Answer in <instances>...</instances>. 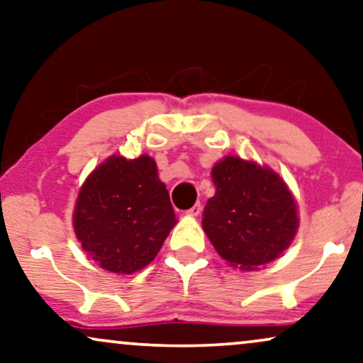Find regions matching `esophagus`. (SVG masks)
Segmentation results:
<instances>
[{
  "label": "esophagus",
  "mask_w": 363,
  "mask_h": 363,
  "mask_svg": "<svg viewBox=\"0 0 363 363\" xmlns=\"http://www.w3.org/2000/svg\"><path fill=\"white\" fill-rule=\"evenodd\" d=\"M201 210H203V206L201 203H195L191 206L190 210H186V215H191V216H199L201 213Z\"/></svg>",
  "instance_id": "34e87169"
}]
</instances>
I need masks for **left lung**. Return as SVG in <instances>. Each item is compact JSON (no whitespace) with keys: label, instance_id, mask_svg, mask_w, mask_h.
<instances>
[{"label":"left lung","instance_id":"8db88e82","mask_svg":"<svg viewBox=\"0 0 363 363\" xmlns=\"http://www.w3.org/2000/svg\"><path fill=\"white\" fill-rule=\"evenodd\" d=\"M216 186L206 201L203 230L218 255L242 270H255L290 247L298 227L294 196L280 177L238 157L211 170Z\"/></svg>","mask_w":363,"mask_h":363}]
</instances>
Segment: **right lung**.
Instances as JSON below:
<instances>
[{
    "mask_svg": "<svg viewBox=\"0 0 363 363\" xmlns=\"http://www.w3.org/2000/svg\"><path fill=\"white\" fill-rule=\"evenodd\" d=\"M175 223L170 195L147 155L108 158L84 182L73 215L83 250L105 270L126 275L157 257Z\"/></svg>",
    "mask_w": 363,
    "mask_h": 363,
    "instance_id": "right-lung-1",
    "label": "right lung"
}]
</instances>
